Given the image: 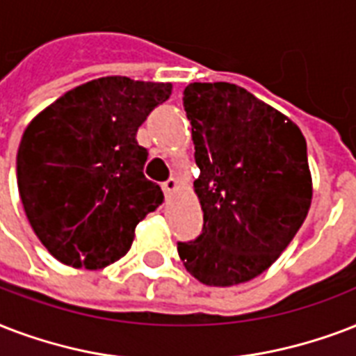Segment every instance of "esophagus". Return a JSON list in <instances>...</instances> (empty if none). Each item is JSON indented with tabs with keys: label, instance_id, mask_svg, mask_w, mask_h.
<instances>
[{
	"label": "esophagus",
	"instance_id": "esophagus-1",
	"mask_svg": "<svg viewBox=\"0 0 356 356\" xmlns=\"http://www.w3.org/2000/svg\"><path fill=\"white\" fill-rule=\"evenodd\" d=\"M176 189H178V180H176V178H170V180H167L163 184V191L167 193V195H172Z\"/></svg>",
	"mask_w": 356,
	"mask_h": 356
}]
</instances>
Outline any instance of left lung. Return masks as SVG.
Segmentation results:
<instances>
[{"label": "left lung", "instance_id": "left-lung-1", "mask_svg": "<svg viewBox=\"0 0 356 356\" xmlns=\"http://www.w3.org/2000/svg\"><path fill=\"white\" fill-rule=\"evenodd\" d=\"M202 236L178 243L206 286L249 282L278 260L312 204L307 140L293 120L234 83H189Z\"/></svg>", "mask_w": 356, "mask_h": 356}]
</instances>
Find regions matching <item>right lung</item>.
<instances>
[{
    "label": "right lung",
    "instance_id": "right-lung-1",
    "mask_svg": "<svg viewBox=\"0 0 356 356\" xmlns=\"http://www.w3.org/2000/svg\"><path fill=\"white\" fill-rule=\"evenodd\" d=\"M172 83L107 76L68 90L27 124L16 156L22 206L54 258L76 269L120 260L163 202L143 175L137 129Z\"/></svg>",
    "mask_w": 356,
    "mask_h": 356
}]
</instances>
